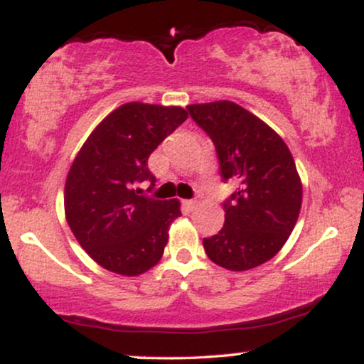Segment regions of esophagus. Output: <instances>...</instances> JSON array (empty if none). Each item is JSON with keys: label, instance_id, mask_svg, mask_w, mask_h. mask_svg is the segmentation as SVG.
<instances>
[{"label": "esophagus", "instance_id": "34e87169", "mask_svg": "<svg viewBox=\"0 0 364 364\" xmlns=\"http://www.w3.org/2000/svg\"><path fill=\"white\" fill-rule=\"evenodd\" d=\"M183 205H185L188 210H195V208L198 207V202H196V200H185V202H183Z\"/></svg>", "mask_w": 364, "mask_h": 364}]
</instances>
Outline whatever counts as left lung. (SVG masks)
Masks as SVG:
<instances>
[{
  "label": "left lung",
  "instance_id": "left-lung-1",
  "mask_svg": "<svg viewBox=\"0 0 364 364\" xmlns=\"http://www.w3.org/2000/svg\"><path fill=\"white\" fill-rule=\"evenodd\" d=\"M186 109L214 141L220 176L240 185L224 202L223 229L203 237L207 257L232 272L255 269L279 253L298 220L303 185L294 159L269 124L235 102Z\"/></svg>",
  "mask_w": 364,
  "mask_h": 364
}]
</instances>
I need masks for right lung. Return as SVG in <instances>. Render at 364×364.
Here are the masks:
<instances>
[{"label":"right lung","mask_w":364,"mask_h":364,"mask_svg":"<svg viewBox=\"0 0 364 364\" xmlns=\"http://www.w3.org/2000/svg\"><path fill=\"white\" fill-rule=\"evenodd\" d=\"M186 118L179 106L127 102L95 127L75 157L65 185L66 223L109 272L135 277L162 258L179 202L139 195L135 185L156 186L150 154Z\"/></svg>","instance_id":"right-lung-1"}]
</instances>
